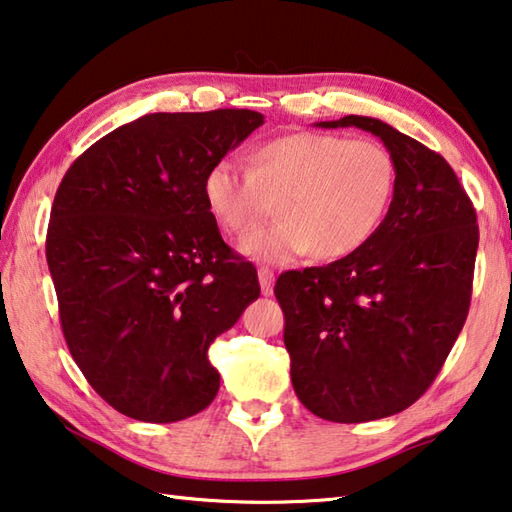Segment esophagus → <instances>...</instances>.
Segmentation results:
<instances>
[{"mask_svg": "<svg viewBox=\"0 0 512 512\" xmlns=\"http://www.w3.org/2000/svg\"><path fill=\"white\" fill-rule=\"evenodd\" d=\"M257 277H259V286H262V295H273L275 275H273L271 268H259Z\"/></svg>", "mask_w": 512, "mask_h": 512, "instance_id": "obj_1", "label": "esophagus"}]
</instances>
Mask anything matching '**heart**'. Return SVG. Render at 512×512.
<instances>
[{
	"label": "heart",
	"mask_w": 512,
	"mask_h": 512,
	"mask_svg": "<svg viewBox=\"0 0 512 512\" xmlns=\"http://www.w3.org/2000/svg\"><path fill=\"white\" fill-rule=\"evenodd\" d=\"M396 190L394 156L369 138L297 132L266 141L248 170L219 159L203 176V199L230 235H246L277 201L280 221L241 241L264 264L351 255L383 224Z\"/></svg>",
	"instance_id": "1"
}]
</instances>
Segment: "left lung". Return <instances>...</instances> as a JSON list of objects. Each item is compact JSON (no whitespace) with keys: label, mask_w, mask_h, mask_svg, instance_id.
Listing matches in <instances>:
<instances>
[{"label":"left lung","mask_w":512,"mask_h":512,"mask_svg":"<svg viewBox=\"0 0 512 512\" xmlns=\"http://www.w3.org/2000/svg\"><path fill=\"white\" fill-rule=\"evenodd\" d=\"M358 127L394 156L396 190L367 244L275 284L291 380L306 410L333 423L398 414L425 394L470 309L477 212L441 154L369 116Z\"/></svg>","instance_id":"obj_1"}]
</instances>
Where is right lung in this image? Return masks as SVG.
<instances>
[{"label": "right lung", "mask_w": 512, "mask_h": 512, "mask_svg": "<svg viewBox=\"0 0 512 512\" xmlns=\"http://www.w3.org/2000/svg\"><path fill=\"white\" fill-rule=\"evenodd\" d=\"M264 125L250 109L147 114L64 174L46 262L69 351L129 418L174 423L219 392L208 349L259 297L203 199L208 167Z\"/></svg>", "instance_id": "obj_1"}]
</instances>
